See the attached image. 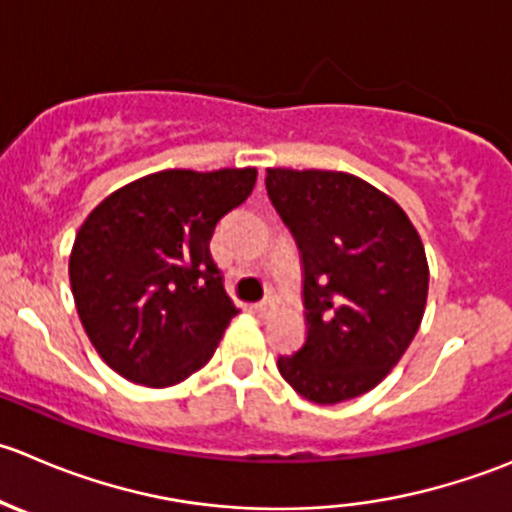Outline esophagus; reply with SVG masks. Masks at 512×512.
<instances>
[{
    "instance_id": "1",
    "label": "esophagus",
    "mask_w": 512,
    "mask_h": 512,
    "mask_svg": "<svg viewBox=\"0 0 512 512\" xmlns=\"http://www.w3.org/2000/svg\"><path fill=\"white\" fill-rule=\"evenodd\" d=\"M251 311H254L256 316L268 318L273 311H276V301H273V298H263L261 303H254V306H251Z\"/></svg>"
}]
</instances>
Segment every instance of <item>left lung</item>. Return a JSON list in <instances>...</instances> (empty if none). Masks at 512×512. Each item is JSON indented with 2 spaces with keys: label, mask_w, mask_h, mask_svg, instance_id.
<instances>
[{
  "label": "left lung",
  "mask_w": 512,
  "mask_h": 512,
  "mask_svg": "<svg viewBox=\"0 0 512 512\" xmlns=\"http://www.w3.org/2000/svg\"><path fill=\"white\" fill-rule=\"evenodd\" d=\"M266 191L301 251L306 308V343L278 371L321 406L363 396L421 326V236L391 196L343 171L266 169Z\"/></svg>",
  "instance_id": "left-lung-1"
}]
</instances>
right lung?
I'll return each mask as SVG.
<instances>
[{"mask_svg":"<svg viewBox=\"0 0 512 512\" xmlns=\"http://www.w3.org/2000/svg\"><path fill=\"white\" fill-rule=\"evenodd\" d=\"M256 169H166L106 196L82 224L69 281L106 366L149 388L176 386L214 356L239 313L209 241L244 204Z\"/></svg>","mask_w":512,"mask_h":512,"instance_id":"1","label":"right lung"}]
</instances>
